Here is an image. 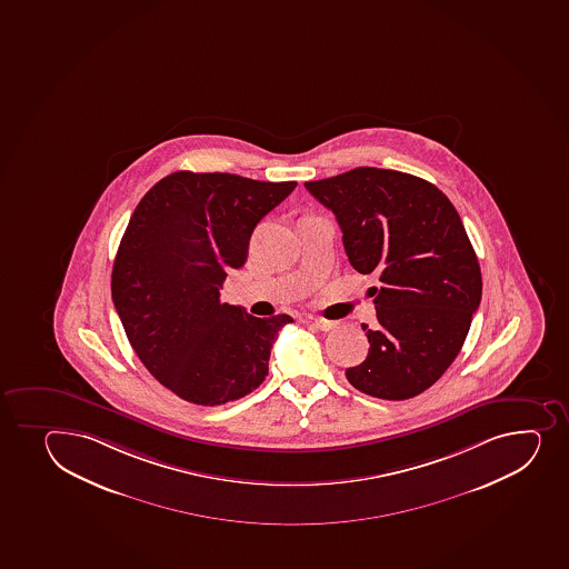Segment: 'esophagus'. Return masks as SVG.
Listing matches in <instances>:
<instances>
[{
  "label": "esophagus",
  "mask_w": 569,
  "mask_h": 569,
  "mask_svg": "<svg viewBox=\"0 0 569 569\" xmlns=\"http://www.w3.org/2000/svg\"><path fill=\"white\" fill-rule=\"evenodd\" d=\"M311 325L316 329L322 330V332H329V330L336 329V321H327V319H311Z\"/></svg>",
  "instance_id": "obj_1"
}]
</instances>
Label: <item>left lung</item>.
I'll return each mask as SVG.
<instances>
[{"mask_svg": "<svg viewBox=\"0 0 569 569\" xmlns=\"http://www.w3.org/2000/svg\"><path fill=\"white\" fill-rule=\"evenodd\" d=\"M305 187L335 212L352 269L381 281L379 327L362 325L368 357L347 381L373 398H415L456 360L480 306V264L456 207L431 182L381 168Z\"/></svg>", "mask_w": 569, "mask_h": 569, "instance_id": "8db88e82", "label": "left lung"}]
</instances>
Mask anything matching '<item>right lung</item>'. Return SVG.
Masks as SVG:
<instances>
[{
  "mask_svg": "<svg viewBox=\"0 0 569 569\" xmlns=\"http://www.w3.org/2000/svg\"><path fill=\"white\" fill-rule=\"evenodd\" d=\"M297 182L176 171L141 198L113 261L112 299L151 376L190 403L244 398L269 376L291 317H253L220 302L229 269L247 263L259 220Z\"/></svg>",
  "mask_w": 569,
  "mask_h": 569,
  "instance_id": "1",
  "label": "right lung"
}]
</instances>
